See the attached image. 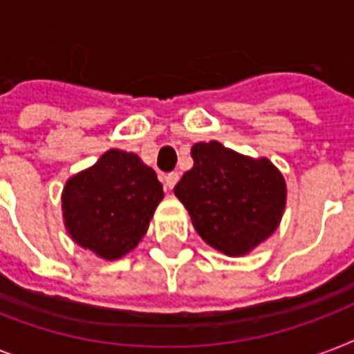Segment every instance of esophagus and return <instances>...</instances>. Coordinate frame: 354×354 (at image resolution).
<instances>
[{"label":"esophagus","mask_w":354,"mask_h":354,"mask_svg":"<svg viewBox=\"0 0 354 354\" xmlns=\"http://www.w3.org/2000/svg\"><path fill=\"white\" fill-rule=\"evenodd\" d=\"M178 180H180L178 172H169V174H165V187L172 189L178 183Z\"/></svg>","instance_id":"esophagus-1"}]
</instances>
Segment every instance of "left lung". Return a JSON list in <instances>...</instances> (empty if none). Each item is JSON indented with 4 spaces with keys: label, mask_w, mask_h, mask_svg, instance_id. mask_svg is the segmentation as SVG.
Listing matches in <instances>:
<instances>
[{
    "label": "left lung",
    "mask_w": 354,
    "mask_h": 354,
    "mask_svg": "<svg viewBox=\"0 0 354 354\" xmlns=\"http://www.w3.org/2000/svg\"><path fill=\"white\" fill-rule=\"evenodd\" d=\"M194 165L176 183L204 242L224 255L241 257L279 227L286 204V182L268 158H250L218 141L191 149Z\"/></svg>",
    "instance_id": "1"
}]
</instances>
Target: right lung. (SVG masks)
Here are the masks:
<instances>
[{
    "label": "right lung",
    "mask_w": 354,
    "mask_h": 354,
    "mask_svg": "<svg viewBox=\"0 0 354 354\" xmlns=\"http://www.w3.org/2000/svg\"><path fill=\"white\" fill-rule=\"evenodd\" d=\"M161 200L154 169L133 152L110 149L64 185V226L80 248L118 261L143 239Z\"/></svg>",
    "instance_id": "add662e5"
}]
</instances>
